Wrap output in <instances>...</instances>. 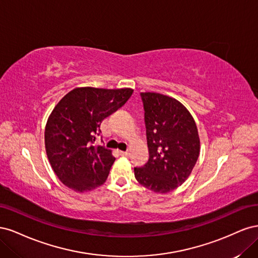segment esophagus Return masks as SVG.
Here are the masks:
<instances>
[{"instance_id": "obj_1", "label": "esophagus", "mask_w": 258, "mask_h": 258, "mask_svg": "<svg viewBox=\"0 0 258 258\" xmlns=\"http://www.w3.org/2000/svg\"><path fill=\"white\" fill-rule=\"evenodd\" d=\"M119 154L121 156H128L129 155V151H126V152H122V151H119Z\"/></svg>"}]
</instances>
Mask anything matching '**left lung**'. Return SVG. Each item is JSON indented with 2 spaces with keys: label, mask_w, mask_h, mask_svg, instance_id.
Instances as JSON below:
<instances>
[{
  "label": "left lung",
  "mask_w": 258,
  "mask_h": 258,
  "mask_svg": "<svg viewBox=\"0 0 258 258\" xmlns=\"http://www.w3.org/2000/svg\"><path fill=\"white\" fill-rule=\"evenodd\" d=\"M150 159L135 168L137 181L157 194L181 186L200 153L198 129L191 114L176 99L158 92H141Z\"/></svg>",
  "instance_id": "8db88e82"
}]
</instances>
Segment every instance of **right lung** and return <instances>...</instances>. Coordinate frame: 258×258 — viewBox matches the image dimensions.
<instances>
[{
  "instance_id": "1",
  "label": "right lung",
  "mask_w": 258,
  "mask_h": 258,
  "mask_svg": "<svg viewBox=\"0 0 258 258\" xmlns=\"http://www.w3.org/2000/svg\"><path fill=\"white\" fill-rule=\"evenodd\" d=\"M134 89L77 87L62 98L45 127V148L50 166L70 189L85 192L104 184L115 157L93 145L100 124L131 97Z\"/></svg>"
}]
</instances>
